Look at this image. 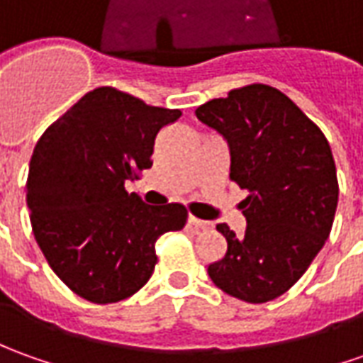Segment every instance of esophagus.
<instances>
[{
  "mask_svg": "<svg viewBox=\"0 0 363 363\" xmlns=\"http://www.w3.org/2000/svg\"><path fill=\"white\" fill-rule=\"evenodd\" d=\"M189 224H191V226H194V228H196V230H206V228H211V226H213V224L211 223H206V220H201V218H196V216H189Z\"/></svg>",
  "mask_w": 363,
  "mask_h": 363,
  "instance_id": "esophagus-1",
  "label": "esophagus"
}]
</instances>
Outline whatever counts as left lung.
Here are the masks:
<instances>
[{
    "label": "left lung",
    "mask_w": 363,
    "mask_h": 363,
    "mask_svg": "<svg viewBox=\"0 0 363 363\" xmlns=\"http://www.w3.org/2000/svg\"><path fill=\"white\" fill-rule=\"evenodd\" d=\"M230 147V179L240 202L242 236L226 224L228 242L208 276L223 292L264 304L288 292L330 236L337 206L336 162L314 121L282 91L252 83L194 111Z\"/></svg>",
    "instance_id": "left-lung-1"
}]
</instances>
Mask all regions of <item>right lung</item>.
I'll return each instance as SVG.
<instances>
[{
    "label": "right lung",
    "mask_w": 363,
    "mask_h": 363,
    "mask_svg": "<svg viewBox=\"0 0 363 363\" xmlns=\"http://www.w3.org/2000/svg\"><path fill=\"white\" fill-rule=\"evenodd\" d=\"M181 115L97 87L37 140L26 184L31 228L51 270L93 304L140 290L157 264L159 236L186 223L179 202L150 206L125 191L152 167L159 130Z\"/></svg>",
    "instance_id": "add662e5"
}]
</instances>
